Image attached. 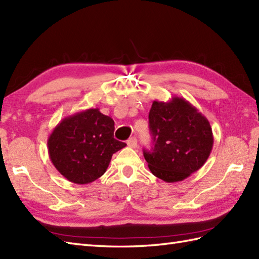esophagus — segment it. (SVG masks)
<instances>
[{
	"label": "esophagus",
	"mask_w": 259,
	"mask_h": 259,
	"mask_svg": "<svg viewBox=\"0 0 259 259\" xmlns=\"http://www.w3.org/2000/svg\"><path fill=\"white\" fill-rule=\"evenodd\" d=\"M126 145L131 148H136L137 145H138V142H137L136 138H130L128 141H126Z\"/></svg>",
	"instance_id": "1"
}]
</instances>
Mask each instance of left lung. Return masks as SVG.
<instances>
[{
	"instance_id": "8db88e82",
	"label": "left lung",
	"mask_w": 259,
	"mask_h": 259,
	"mask_svg": "<svg viewBox=\"0 0 259 259\" xmlns=\"http://www.w3.org/2000/svg\"><path fill=\"white\" fill-rule=\"evenodd\" d=\"M149 128L153 148L144 150L152 175L166 183H177L199 170L210 155L213 136L210 123L186 99L152 102Z\"/></svg>"
}]
</instances>
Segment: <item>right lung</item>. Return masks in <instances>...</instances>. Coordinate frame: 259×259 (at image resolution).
Returning a JSON list of instances; mask_svg holds the SVG:
<instances>
[{
	"mask_svg": "<svg viewBox=\"0 0 259 259\" xmlns=\"http://www.w3.org/2000/svg\"><path fill=\"white\" fill-rule=\"evenodd\" d=\"M114 121L91 108L63 118L48 138L51 162L64 178L87 185L107 171L124 142L113 138Z\"/></svg>",
	"mask_w": 259,
	"mask_h": 259,
	"instance_id": "right-lung-1",
	"label": "right lung"
}]
</instances>
